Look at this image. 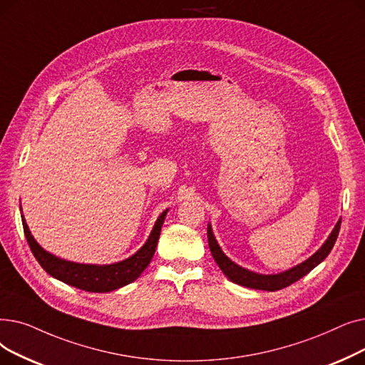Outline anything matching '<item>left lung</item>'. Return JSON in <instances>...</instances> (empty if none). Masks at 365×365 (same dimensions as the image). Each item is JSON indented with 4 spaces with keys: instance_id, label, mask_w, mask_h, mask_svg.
<instances>
[{
    "instance_id": "left-lung-1",
    "label": "left lung",
    "mask_w": 365,
    "mask_h": 365,
    "mask_svg": "<svg viewBox=\"0 0 365 365\" xmlns=\"http://www.w3.org/2000/svg\"><path fill=\"white\" fill-rule=\"evenodd\" d=\"M340 224H341V218L336 222L333 232L329 233V236L324 242V245L314 255H310L307 259H304L303 263H300L297 266H294L285 272L273 273V274L255 273L252 270H248L245 267L236 264L235 262H232V259L225 255L222 252V250L220 248L210 222H207V244H210V250L215 259V263L232 282L242 285V287H247V288H252V289L277 291V289H282L285 287H289L294 282H297L300 277L306 276L310 270H314L319 263L324 262L327 255L331 252V250L336 244V239L340 232Z\"/></svg>"
}]
</instances>
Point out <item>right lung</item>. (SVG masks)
I'll return each mask as SVG.
<instances>
[{
  "label": "right lung",
  "instance_id": "add662e5",
  "mask_svg": "<svg viewBox=\"0 0 365 365\" xmlns=\"http://www.w3.org/2000/svg\"><path fill=\"white\" fill-rule=\"evenodd\" d=\"M21 211H22V206H21ZM166 214H168V210L159 215L147 242L140 250L129 258L123 259V262H117L113 264H84V263H74V262H68V259L59 258L51 252L46 251L38 242L34 239L24 215H22V224H24V232L28 240V245L34 257L37 258L40 266L50 276H53L55 279L62 281L63 284H68L71 287H76L78 289H84L89 292H110L136 281L138 277L141 276V273L147 269L155 252V247H158L160 230L165 222Z\"/></svg>",
  "mask_w": 365,
  "mask_h": 365
}]
</instances>
